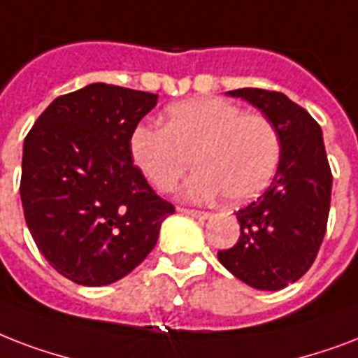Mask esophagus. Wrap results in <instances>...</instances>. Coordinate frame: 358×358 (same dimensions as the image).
<instances>
[{"label":"esophagus","mask_w":358,"mask_h":358,"mask_svg":"<svg viewBox=\"0 0 358 358\" xmlns=\"http://www.w3.org/2000/svg\"><path fill=\"white\" fill-rule=\"evenodd\" d=\"M179 213H182V215H188V217H194V218H199V220H207V218H210L209 213H203V210H196V209H185V207H179Z\"/></svg>","instance_id":"esophagus-1"}]
</instances>
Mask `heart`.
<instances>
[{
  "instance_id": "heart-1",
  "label": "heart",
  "mask_w": 358,
  "mask_h": 358,
  "mask_svg": "<svg viewBox=\"0 0 358 358\" xmlns=\"http://www.w3.org/2000/svg\"><path fill=\"white\" fill-rule=\"evenodd\" d=\"M166 129L138 124L130 134V155L149 181L170 188L188 170L179 187L188 201H210L224 194L228 203L256 198L273 181L280 164V138L262 113H243L234 102L198 96L168 106Z\"/></svg>"
}]
</instances>
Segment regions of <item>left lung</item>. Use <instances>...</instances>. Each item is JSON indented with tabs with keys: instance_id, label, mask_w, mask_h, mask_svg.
<instances>
[{
	"instance_id": "1",
	"label": "left lung",
	"mask_w": 358,
	"mask_h": 358,
	"mask_svg": "<svg viewBox=\"0 0 358 358\" xmlns=\"http://www.w3.org/2000/svg\"><path fill=\"white\" fill-rule=\"evenodd\" d=\"M226 95L250 102L274 124L282 153L271 187L235 213L241 237L218 262L254 289L278 292L312 267L325 237L332 173L323 132L284 93L243 87Z\"/></svg>"
}]
</instances>
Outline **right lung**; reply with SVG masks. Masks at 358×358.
Returning <instances> with one entry per match:
<instances>
[{
    "instance_id": "add662e5",
    "label": "right lung",
    "mask_w": 358,
    "mask_h": 358,
    "mask_svg": "<svg viewBox=\"0 0 358 358\" xmlns=\"http://www.w3.org/2000/svg\"><path fill=\"white\" fill-rule=\"evenodd\" d=\"M159 95L90 84L57 96L29 130L20 198L35 245L74 284L134 271L176 213L132 162L130 134Z\"/></svg>"
}]
</instances>
